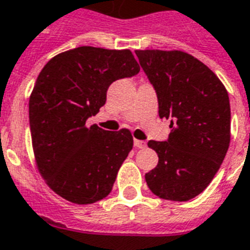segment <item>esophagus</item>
I'll return each instance as SVG.
<instances>
[{"instance_id":"obj_1","label":"esophagus","mask_w":250,"mask_h":250,"mask_svg":"<svg viewBox=\"0 0 250 250\" xmlns=\"http://www.w3.org/2000/svg\"><path fill=\"white\" fill-rule=\"evenodd\" d=\"M134 146L138 148H145L146 147V142L145 141H139V139H134Z\"/></svg>"}]
</instances>
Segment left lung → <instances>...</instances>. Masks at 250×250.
I'll use <instances>...</instances> for the list:
<instances>
[{
	"instance_id": "obj_1",
	"label": "left lung",
	"mask_w": 250,
	"mask_h": 250,
	"mask_svg": "<svg viewBox=\"0 0 250 250\" xmlns=\"http://www.w3.org/2000/svg\"><path fill=\"white\" fill-rule=\"evenodd\" d=\"M155 88L160 119L171 120L167 141H148L159 162L145 175L155 195L189 201L208 187L231 139V108L220 79L181 51H135Z\"/></svg>"
}]
</instances>
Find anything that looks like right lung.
Returning a JSON list of instances; mask_svg holds the SVG:
<instances>
[{
  "label": "right lung",
  "mask_w": 250,
  "mask_h": 250,
  "mask_svg": "<svg viewBox=\"0 0 250 250\" xmlns=\"http://www.w3.org/2000/svg\"><path fill=\"white\" fill-rule=\"evenodd\" d=\"M139 73L129 49L78 46L49 60L30 96V129L36 166L52 190L73 204L107 197L133 148L127 129L87 127L117 79Z\"/></svg>",
  "instance_id": "1"
}]
</instances>
